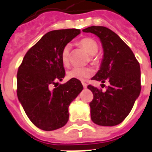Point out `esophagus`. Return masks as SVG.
Listing matches in <instances>:
<instances>
[{"instance_id":"esophagus-1","label":"esophagus","mask_w":152,"mask_h":152,"mask_svg":"<svg viewBox=\"0 0 152 152\" xmlns=\"http://www.w3.org/2000/svg\"><path fill=\"white\" fill-rule=\"evenodd\" d=\"M83 87H84V88H86V87H87V84H86V83H83Z\"/></svg>"}]
</instances>
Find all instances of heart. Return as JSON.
<instances>
[{
  "label": "heart",
  "mask_w": 152,
  "mask_h": 152,
  "mask_svg": "<svg viewBox=\"0 0 152 152\" xmlns=\"http://www.w3.org/2000/svg\"><path fill=\"white\" fill-rule=\"evenodd\" d=\"M78 45L83 48L86 53L90 54V61L93 64L98 63L99 57L97 53L99 51V45L95 40L91 37H85L78 42ZM70 45L67 44L61 50V58L62 64L67 66L69 63L70 58ZM93 75V69L90 67H74L67 71V76L69 78H75L78 80H85L91 77Z\"/></svg>",
  "instance_id": "b5f03b06"
}]
</instances>
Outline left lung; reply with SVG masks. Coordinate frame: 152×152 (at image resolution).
I'll list each match as a JSON object with an SVG mask.
<instances>
[{"instance_id":"left-lung-1","label":"left lung","mask_w":152,"mask_h":152,"mask_svg":"<svg viewBox=\"0 0 152 152\" xmlns=\"http://www.w3.org/2000/svg\"><path fill=\"white\" fill-rule=\"evenodd\" d=\"M83 31L97 35L104 52L100 69L91 79L110 83L106 92L87 86L94 95L90 102L91 119L99 126L118 125L131 112L140 95V63L128 45L110 28L91 26Z\"/></svg>"}]
</instances>
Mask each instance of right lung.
<instances>
[{"label": "right lung", "instance_id": "1", "mask_svg": "<svg viewBox=\"0 0 152 152\" xmlns=\"http://www.w3.org/2000/svg\"><path fill=\"white\" fill-rule=\"evenodd\" d=\"M80 29L66 28L48 32L27 51L18 68L17 94L32 123L44 131L62 127L69 119L70 102L83 91L78 79L59 84L66 72L61 50ZM56 85L55 88L51 86Z\"/></svg>", "mask_w": 152, "mask_h": 152}]
</instances>
